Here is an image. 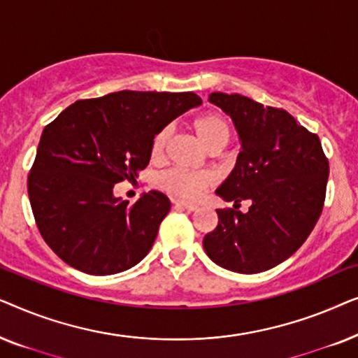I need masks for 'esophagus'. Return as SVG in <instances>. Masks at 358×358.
<instances>
[{"mask_svg":"<svg viewBox=\"0 0 358 358\" xmlns=\"http://www.w3.org/2000/svg\"><path fill=\"white\" fill-rule=\"evenodd\" d=\"M176 205H178V207H182L185 210H189V212H194V210L199 208V205L190 202V200H176Z\"/></svg>","mask_w":358,"mask_h":358,"instance_id":"obj_1","label":"esophagus"}]
</instances>
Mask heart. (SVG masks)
I'll use <instances>...</instances> for the list:
<instances>
[{
    "instance_id": "heart-1",
    "label": "heart",
    "mask_w": 358,
    "mask_h": 358,
    "mask_svg": "<svg viewBox=\"0 0 358 358\" xmlns=\"http://www.w3.org/2000/svg\"><path fill=\"white\" fill-rule=\"evenodd\" d=\"M194 131L199 136L200 143L205 148H210L213 145L224 146L229 140V129L228 120L220 114H203L194 120ZM169 138V130L163 129L155 135L151 141V156L159 158L163 155L166 141ZM161 187L168 192L179 195V197H197L202 194V190L212 182V176L207 173H194V171L185 169H171L164 173L159 179Z\"/></svg>"
}]
</instances>
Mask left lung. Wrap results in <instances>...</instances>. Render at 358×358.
Returning <instances> with one entry per match:
<instances>
[{
	"label": "left lung",
	"instance_id": "obj_1",
	"mask_svg": "<svg viewBox=\"0 0 358 358\" xmlns=\"http://www.w3.org/2000/svg\"><path fill=\"white\" fill-rule=\"evenodd\" d=\"M208 101L229 115L241 151L215 190L227 202L249 200L248 213L217 210L218 227L203 238L217 266L259 273L287 261L310 236L322 212L329 163L317 135L283 109L241 94L212 92Z\"/></svg>",
	"mask_w": 358,
	"mask_h": 358
}]
</instances>
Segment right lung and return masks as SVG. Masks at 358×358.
I'll use <instances>...</instances> for the list:
<instances>
[{
	"instance_id": "add662e5",
	"label": "right lung",
	"mask_w": 358,
	"mask_h": 358,
	"mask_svg": "<svg viewBox=\"0 0 358 358\" xmlns=\"http://www.w3.org/2000/svg\"><path fill=\"white\" fill-rule=\"evenodd\" d=\"M200 104L194 92L119 91L76 101L43 129L27 192L38 231L62 261L112 275L150 252L169 199L150 190L129 203L114 185L138 176L155 135Z\"/></svg>"
}]
</instances>
